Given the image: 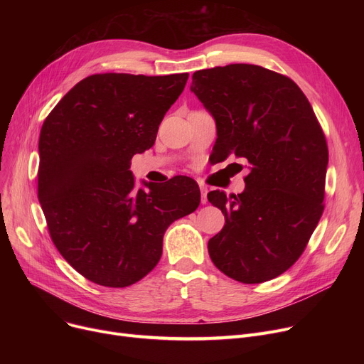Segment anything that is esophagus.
I'll list each match as a JSON object with an SVG mask.
<instances>
[{"label": "esophagus", "mask_w": 364, "mask_h": 364, "mask_svg": "<svg viewBox=\"0 0 364 364\" xmlns=\"http://www.w3.org/2000/svg\"><path fill=\"white\" fill-rule=\"evenodd\" d=\"M199 187H200V202L206 203L208 202V196H206L208 195V188L203 184H200Z\"/></svg>", "instance_id": "1"}]
</instances>
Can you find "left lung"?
I'll return each instance as SVG.
<instances>
[{
  "label": "left lung",
  "mask_w": 364,
  "mask_h": 364,
  "mask_svg": "<svg viewBox=\"0 0 364 364\" xmlns=\"http://www.w3.org/2000/svg\"><path fill=\"white\" fill-rule=\"evenodd\" d=\"M192 91L217 122L218 161L245 158L240 195L208 193L225 224L208 242L217 269L237 282L272 280L298 261L324 209L328 143L301 88L286 75L235 63L198 70Z\"/></svg>",
  "instance_id": "left-lung-1"
}]
</instances>
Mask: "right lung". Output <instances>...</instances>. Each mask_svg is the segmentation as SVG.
I'll use <instances>...</instances> for the list:
<instances>
[{
	"mask_svg": "<svg viewBox=\"0 0 364 364\" xmlns=\"http://www.w3.org/2000/svg\"><path fill=\"white\" fill-rule=\"evenodd\" d=\"M188 73H95L54 106L40 134L38 199L57 251L85 279L125 288L161 259L168 225L199 206L195 180L134 188L129 161L155 144Z\"/></svg>",
	"mask_w": 364,
	"mask_h": 364,
	"instance_id": "1",
	"label": "right lung"
}]
</instances>
